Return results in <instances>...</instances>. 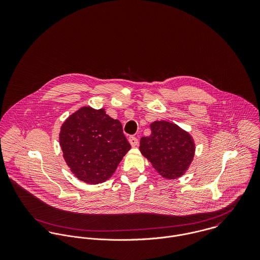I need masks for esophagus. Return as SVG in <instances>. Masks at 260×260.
Returning a JSON list of instances; mask_svg holds the SVG:
<instances>
[{"label":"esophagus","instance_id":"34e87169","mask_svg":"<svg viewBox=\"0 0 260 260\" xmlns=\"http://www.w3.org/2000/svg\"><path fill=\"white\" fill-rule=\"evenodd\" d=\"M129 142H130L132 147H136L138 145V139L136 137H134V136H130L129 137Z\"/></svg>","mask_w":260,"mask_h":260}]
</instances>
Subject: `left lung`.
Listing matches in <instances>:
<instances>
[{
  "label": "left lung",
  "mask_w": 260,
  "mask_h": 260,
  "mask_svg": "<svg viewBox=\"0 0 260 260\" xmlns=\"http://www.w3.org/2000/svg\"><path fill=\"white\" fill-rule=\"evenodd\" d=\"M150 136L140 139V152L154 169L166 179H177L185 174L195 154L192 136L178 125L168 121L150 124Z\"/></svg>",
  "instance_id": "8db88e82"
}]
</instances>
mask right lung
Returning <instances> with one entry per match:
<instances>
[{"mask_svg":"<svg viewBox=\"0 0 260 260\" xmlns=\"http://www.w3.org/2000/svg\"><path fill=\"white\" fill-rule=\"evenodd\" d=\"M59 141L71 172L87 184L108 180L131 148L121 122L105 109L90 106L78 109L65 120Z\"/></svg>","mask_w":260,"mask_h":260,"instance_id":"obj_1","label":"right lung"}]
</instances>
